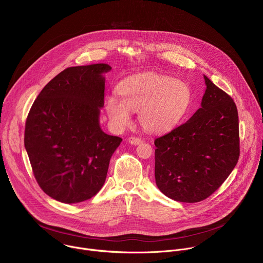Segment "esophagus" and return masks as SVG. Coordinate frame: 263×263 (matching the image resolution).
<instances>
[{
	"label": "esophagus",
	"mask_w": 263,
	"mask_h": 263,
	"mask_svg": "<svg viewBox=\"0 0 263 263\" xmlns=\"http://www.w3.org/2000/svg\"><path fill=\"white\" fill-rule=\"evenodd\" d=\"M128 141L131 143V144H139L142 142V139L139 138V137H135V136H131L128 138Z\"/></svg>",
	"instance_id": "1"
}]
</instances>
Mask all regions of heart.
<instances>
[{
	"instance_id": "heart-1",
	"label": "heart",
	"mask_w": 263,
	"mask_h": 263,
	"mask_svg": "<svg viewBox=\"0 0 263 263\" xmlns=\"http://www.w3.org/2000/svg\"><path fill=\"white\" fill-rule=\"evenodd\" d=\"M119 92L122 99L110 95L105 102L108 117L119 129L131 124V111H139V123L144 130L167 131L182 120L191 103V89L183 81L155 72L126 79Z\"/></svg>"
}]
</instances>
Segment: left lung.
<instances>
[{
    "label": "left lung",
    "mask_w": 263,
    "mask_h": 263,
    "mask_svg": "<svg viewBox=\"0 0 263 263\" xmlns=\"http://www.w3.org/2000/svg\"><path fill=\"white\" fill-rule=\"evenodd\" d=\"M201 108L155 139V180L172 200L197 203L224 182L239 158L238 112L233 99L204 76Z\"/></svg>",
    "instance_id": "obj_1"
}]
</instances>
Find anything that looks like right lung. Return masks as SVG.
Here are the masks:
<instances>
[{"mask_svg":"<svg viewBox=\"0 0 263 263\" xmlns=\"http://www.w3.org/2000/svg\"><path fill=\"white\" fill-rule=\"evenodd\" d=\"M105 63L67 67L34 101L25 126V147L41 189L72 204L96 196L122 142L99 124L104 106Z\"/></svg>","mask_w":263,"mask_h":263,"instance_id":"add662e5","label":"right lung"}]
</instances>
